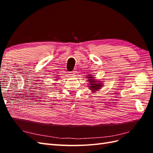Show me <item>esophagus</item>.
<instances>
[{"label": "esophagus", "instance_id": "obj_1", "mask_svg": "<svg viewBox=\"0 0 153 153\" xmlns=\"http://www.w3.org/2000/svg\"><path fill=\"white\" fill-rule=\"evenodd\" d=\"M76 71H71V72H70L71 76H76Z\"/></svg>", "mask_w": 153, "mask_h": 153}]
</instances>
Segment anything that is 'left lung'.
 Masks as SVG:
<instances>
[{"mask_svg":"<svg viewBox=\"0 0 153 153\" xmlns=\"http://www.w3.org/2000/svg\"><path fill=\"white\" fill-rule=\"evenodd\" d=\"M87 78L88 79V82L89 83V89L91 90L92 92L97 91L99 90L103 86V83H102L101 81L96 80L95 79V77L93 76L89 75L87 77Z\"/></svg>","mask_w":153,"mask_h":153,"instance_id":"8db88e82","label":"left lung"}]
</instances>
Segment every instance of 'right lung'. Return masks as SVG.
Listing matches in <instances>:
<instances>
[{
  "label": "right lung",
  "mask_w": 153,
  "mask_h": 153,
  "mask_svg": "<svg viewBox=\"0 0 153 153\" xmlns=\"http://www.w3.org/2000/svg\"><path fill=\"white\" fill-rule=\"evenodd\" d=\"M57 79H59V78H57ZM55 79V80H56V79Z\"/></svg>",
  "instance_id": "obj_1"
}]
</instances>
